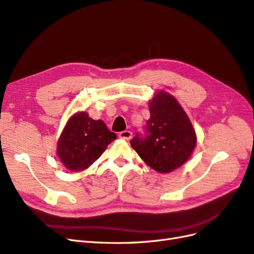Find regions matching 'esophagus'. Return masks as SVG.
<instances>
[{"instance_id": "esophagus-1", "label": "esophagus", "mask_w": 254, "mask_h": 254, "mask_svg": "<svg viewBox=\"0 0 254 254\" xmlns=\"http://www.w3.org/2000/svg\"><path fill=\"white\" fill-rule=\"evenodd\" d=\"M119 137L121 139H126V140H128V139L132 138V132H130V130H122V132L119 133Z\"/></svg>"}]
</instances>
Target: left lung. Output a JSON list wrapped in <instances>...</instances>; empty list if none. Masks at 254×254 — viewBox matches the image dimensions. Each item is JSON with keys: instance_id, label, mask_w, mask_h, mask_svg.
I'll return each instance as SVG.
<instances>
[{"instance_id": "left-lung-1", "label": "left lung", "mask_w": 254, "mask_h": 254, "mask_svg": "<svg viewBox=\"0 0 254 254\" xmlns=\"http://www.w3.org/2000/svg\"><path fill=\"white\" fill-rule=\"evenodd\" d=\"M149 110L145 135L137 134L130 145L153 170L169 173L191 157L197 142L196 133L183 106L167 92L155 94Z\"/></svg>"}]
</instances>
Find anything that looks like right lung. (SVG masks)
Wrapping results in <instances>:
<instances>
[{"label":"right lung","mask_w":254,"mask_h":254,"mask_svg":"<svg viewBox=\"0 0 254 254\" xmlns=\"http://www.w3.org/2000/svg\"><path fill=\"white\" fill-rule=\"evenodd\" d=\"M102 120H94L86 112H78L67 120L57 143V155L69 171L87 169L116 139Z\"/></svg>","instance_id":"obj_1"}]
</instances>
